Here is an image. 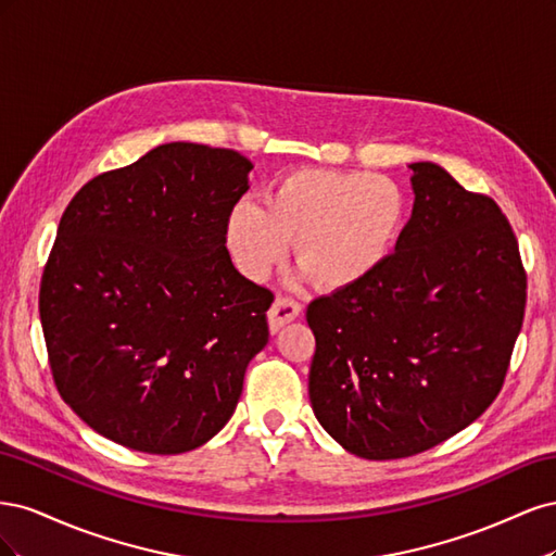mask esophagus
I'll use <instances>...</instances> for the list:
<instances>
[{"instance_id": "1", "label": "esophagus", "mask_w": 556, "mask_h": 556, "mask_svg": "<svg viewBox=\"0 0 556 556\" xmlns=\"http://www.w3.org/2000/svg\"><path fill=\"white\" fill-rule=\"evenodd\" d=\"M301 313V304L292 296H278L274 301L271 311H268V327H271V333L280 331L285 325L292 323Z\"/></svg>"}]
</instances>
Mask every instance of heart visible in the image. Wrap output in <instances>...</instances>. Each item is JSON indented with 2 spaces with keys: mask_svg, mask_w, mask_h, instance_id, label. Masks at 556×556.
<instances>
[{
  "mask_svg": "<svg viewBox=\"0 0 556 556\" xmlns=\"http://www.w3.org/2000/svg\"><path fill=\"white\" fill-rule=\"evenodd\" d=\"M408 220V199L390 176L299 169L264 201H239L227 215L231 260L266 278L296 239V260L329 290L357 285L392 257Z\"/></svg>",
  "mask_w": 556,
  "mask_h": 556,
  "instance_id": "obj_1",
  "label": "heart"
}]
</instances>
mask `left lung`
I'll return each mask as SVG.
<instances>
[{
    "mask_svg": "<svg viewBox=\"0 0 556 556\" xmlns=\"http://www.w3.org/2000/svg\"><path fill=\"white\" fill-rule=\"evenodd\" d=\"M413 215L376 274L308 304L319 425L364 459L447 441L492 406L525 323L508 217L439 164L415 162Z\"/></svg>",
    "mask_w": 556,
    "mask_h": 556,
    "instance_id": "left-lung-1",
    "label": "left lung"
}]
</instances>
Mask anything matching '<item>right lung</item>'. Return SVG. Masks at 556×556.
<instances>
[{
	"label": "right lung",
	"mask_w": 556,
	"mask_h": 556,
	"mask_svg": "<svg viewBox=\"0 0 556 556\" xmlns=\"http://www.w3.org/2000/svg\"><path fill=\"white\" fill-rule=\"evenodd\" d=\"M250 169L237 150L164 143L66 206L39 315L60 396L104 439L180 454L237 410L274 301L225 245Z\"/></svg>",
	"instance_id": "1"
}]
</instances>
